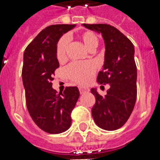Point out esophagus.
Returning a JSON list of instances; mask_svg holds the SVG:
<instances>
[{
  "label": "esophagus",
  "mask_w": 160,
  "mask_h": 160,
  "mask_svg": "<svg viewBox=\"0 0 160 160\" xmlns=\"http://www.w3.org/2000/svg\"><path fill=\"white\" fill-rule=\"evenodd\" d=\"M80 93H81V94H83V93L89 92V89H84V88H80Z\"/></svg>",
  "instance_id": "1"
}]
</instances>
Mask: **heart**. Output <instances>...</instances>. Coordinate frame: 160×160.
Returning a JSON list of instances; mask_svg holds the SVG:
<instances>
[{"label":"heart","mask_w":160,"mask_h":160,"mask_svg":"<svg viewBox=\"0 0 160 160\" xmlns=\"http://www.w3.org/2000/svg\"><path fill=\"white\" fill-rule=\"evenodd\" d=\"M79 38L84 47L89 52H93L98 48L99 40L98 36L92 31H84L79 35ZM69 47V39L67 37H62L57 45V58L60 62L67 60V50ZM95 72V67L90 62L78 63L74 62L67 67V74L71 80L77 84H86L90 81Z\"/></svg>","instance_id":"1"}]
</instances>
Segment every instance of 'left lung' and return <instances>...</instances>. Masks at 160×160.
<instances>
[{"label":"left lung","mask_w":160,"mask_h":160,"mask_svg":"<svg viewBox=\"0 0 160 160\" xmlns=\"http://www.w3.org/2000/svg\"><path fill=\"white\" fill-rule=\"evenodd\" d=\"M83 26L102 34L105 44L104 64L98 72L97 82L110 85L104 97L96 88L91 89L96 99L92 117L100 128L114 131L127 122L136 103L137 70L134 46L113 26L105 24H83Z\"/></svg>","instance_id":"obj_1"}]
</instances>
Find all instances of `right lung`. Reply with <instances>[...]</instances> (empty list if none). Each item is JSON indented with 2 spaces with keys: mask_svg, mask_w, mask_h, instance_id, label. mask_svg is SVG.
Listing matches in <instances>:
<instances>
[{
  "mask_svg": "<svg viewBox=\"0 0 160 160\" xmlns=\"http://www.w3.org/2000/svg\"><path fill=\"white\" fill-rule=\"evenodd\" d=\"M76 24H54L42 29L24 52L22 80L27 108L35 124L50 134H59L71 125V113L80 92L67 87L63 93L52 89L54 71L59 67L57 45L60 38Z\"/></svg>",
  "mask_w": 160,
  "mask_h": 160,
  "instance_id": "obj_1",
  "label": "right lung"
}]
</instances>
